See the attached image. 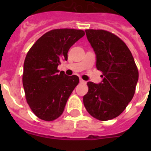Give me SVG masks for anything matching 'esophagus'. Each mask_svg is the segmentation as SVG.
I'll return each instance as SVG.
<instances>
[{
  "label": "esophagus",
  "mask_w": 151,
  "mask_h": 151,
  "mask_svg": "<svg viewBox=\"0 0 151 151\" xmlns=\"http://www.w3.org/2000/svg\"><path fill=\"white\" fill-rule=\"evenodd\" d=\"M80 82L81 83H85V81L84 80H82V79H80Z\"/></svg>",
  "instance_id": "esophagus-1"
}]
</instances>
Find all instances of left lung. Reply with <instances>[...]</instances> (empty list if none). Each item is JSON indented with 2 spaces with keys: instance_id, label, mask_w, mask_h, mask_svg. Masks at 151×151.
Segmentation results:
<instances>
[{
  "instance_id": "left-lung-1",
  "label": "left lung",
  "mask_w": 151,
  "mask_h": 151,
  "mask_svg": "<svg viewBox=\"0 0 151 151\" xmlns=\"http://www.w3.org/2000/svg\"><path fill=\"white\" fill-rule=\"evenodd\" d=\"M88 41L96 55V68L102 71L99 84L88 82L83 97L86 110L99 121L119 116L133 98L139 72L131 52L122 40L103 29H86Z\"/></svg>"
}]
</instances>
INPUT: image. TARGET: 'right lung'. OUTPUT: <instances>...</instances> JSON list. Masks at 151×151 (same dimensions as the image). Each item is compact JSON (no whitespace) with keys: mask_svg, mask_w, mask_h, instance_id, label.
Here are the masks:
<instances>
[{"mask_svg":"<svg viewBox=\"0 0 151 151\" xmlns=\"http://www.w3.org/2000/svg\"><path fill=\"white\" fill-rule=\"evenodd\" d=\"M85 35L81 29H56L41 36L27 52L22 85L27 103L40 119L51 122L61 116L70 94L79 83L76 75L59 73L71 46Z\"/></svg>","mask_w":151,"mask_h":151,"instance_id":"obj_1","label":"right lung"}]
</instances>
